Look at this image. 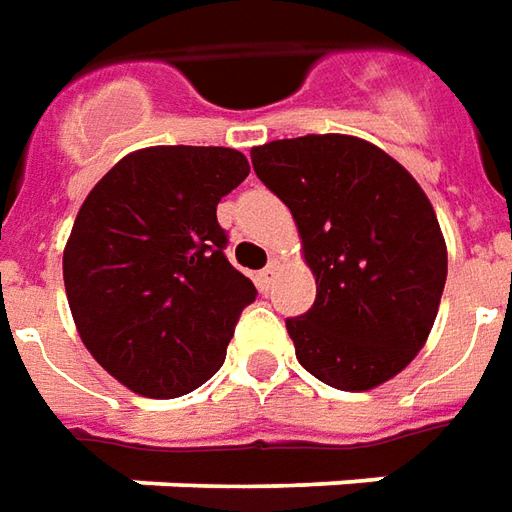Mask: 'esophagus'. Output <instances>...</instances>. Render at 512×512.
Segmentation results:
<instances>
[{
  "label": "esophagus",
  "mask_w": 512,
  "mask_h": 512,
  "mask_svg": "<svg viewBox=\"0 0 512 512\" xmlns=\"http://www.w3.org/2000/svg\"><path fill=\"white\" fill-rule=\"evenodd\" d=\"M274 274H277V263H269V266H266V269L260 271V274H257V283L263 285V288H266V285L271 283V280H274Z\"/></svg>",
  "instance_id": "obj_1"
}]
</instances>
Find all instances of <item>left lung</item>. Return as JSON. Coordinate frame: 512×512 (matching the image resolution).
Returning <instances> with one entry per match:
<instances>
[{"mask_svg":"<svg viewBox=\"0 0 512 512\" xmlns=\"http://www.w3.org/2000/svg\"><path fill=\"white\" fill-rule=\"evenodd\" d=\"M252 165L294 215L316 277L311 311L285 322L300 364L344 392L381 387L420 353L443 297L448 252L429 196L350 134L274 139Z\"/></svg>","mask_w":512,"mask_h":512,"instance_id":"left-lung-1","label":"left lung"}]
</instances>
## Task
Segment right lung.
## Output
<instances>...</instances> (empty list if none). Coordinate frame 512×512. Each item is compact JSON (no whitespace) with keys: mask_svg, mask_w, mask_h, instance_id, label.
<instances>
[{"mask_svg":"<svg viewBox=\"0 0 512 512\" xmlns=\"http://www.w3.org/2000/svg\"><path fill=\"white\" fill-rule=\"evenodd\" d=\"M249 176L235 148L154 145L92 187L64 249L69 311L123 387L179 398L224 364L252 280L224 255L215 207Z\"/></svg>","mask_w":512,"mask_h":512,"instance_id":"right-lung-1","label":"right lung"}]
</instances>
